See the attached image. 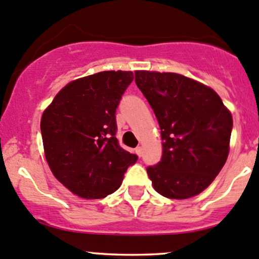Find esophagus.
<instances>
[{
    "label": "esophagus",
    "instance_id": "obj_1",
    "mask_svg": "<svg viewBox=\"0 0 259 259\" xmlns=\"http://www.w3.org/2000/svg\"><path fill=\"white\" fill-rule=\"evenodd\" d=\"M135 153H137L138 156H142L143 155V148H142V146H138V148L135 149Z\"/></svg>",
    "mask_w": 259,
    "mask_h": 259
}]
</instances>
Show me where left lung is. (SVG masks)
Masks as SVG:
<instances>
[{
  "mask_svg": "<svg viewBox=\"0 0 259 259\" xmlns=\"http://www.w3.org/2000/svg\"><path fill=\"white\" fill-rule=\"evenodd\" d=\"M135 82L161 130V160L146 169L154 189L170 199L195 197L228 158L231 111L209 86L176 72L139 70Z\"/></svg>",
  "mask_w": 259,
  "mask_h": 259,
  "instance_id": "8db88e82",
  "label": "left lung"
}]
</instances>
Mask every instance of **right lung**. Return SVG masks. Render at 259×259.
I'll list each match as a JSON object with an SVG mask.
<instances>
[{
	"instance_id": "add662e5",
	"label": "right lung",
	"mask_w": 259,
	"mask_h": 259,
	"mask_svg": "<svg viewBox=\"0 0 259 259\" xmlns=\"http://www.w3.org/2000/svg\"><path fill=\"white\" fill-rule=\"evenodd\" d=\"M132 71H101L61 89L41 116L44 151L55 178L83 199L119 189L138 156L119 145L116 111Z\"/></svg>"
}]
</instances>
